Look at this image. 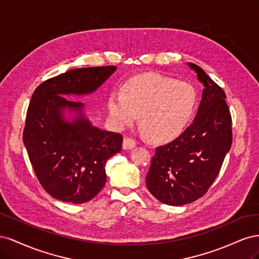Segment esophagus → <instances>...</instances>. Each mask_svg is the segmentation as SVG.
<instances>
[{
  "instance_id": "1",
  "label": "esophagus",
  "mask_w": 259,
  "mask_h": 259,
  "mask_svg": "<svg viewBox=\"0 0 259 259\" xmlns=\"http://www.w3.org/2000/svg\"><path fill=\"white\" fill-rule=\"evenodd\" d=\"M136 146V142L131 137H125L123 140V149L125 150H128V149L134 148Z\"/></svg>"
}]
</instances>
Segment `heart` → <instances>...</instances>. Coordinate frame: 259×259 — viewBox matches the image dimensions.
Segmentation results:
<instances>
[{"instance_id": "b5f03b06", "label": "heart", "mask_w": 259, "mask_h": 259, "mask_svg": "<svg viewBox=\"0 0 259 259\" xmlns=\"http://www.w3.org/2000/svg\"><path fill=\"white\" fill-rule=\"evenodd\" d=\"M197 95L191 85L158 73L132 77L123 86V95L113 94L108 111L117 126L132 125L140 114V127L153 140L177 136L194 110Z\"/></svg>"}]
</instances>
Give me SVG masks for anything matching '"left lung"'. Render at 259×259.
Returning a JSON list of instances; mask_svg holds the SVG:
<instances>
[{"instance_id":"obj_1","label":"left lung","mask_w":259,"mask_h":259,"mask_svg":"<svg viewBox=\"0 0 259 259\" xmlns=\"http://www.w3.org/2000/svg\"><path fill=\"white\" fill-rule=\"evenodd\" d=\"M189 66L205 88L197 116L175 140L155 148L146 177L153 197L174 206L207 192L232 144V120L224 90L199 66Z\"/></svg>"}]
</instances>
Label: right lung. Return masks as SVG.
Masks as SVG:
<instances>
[{
	"instance_id": "right-lung-1",
	"label": "right lung",
	"mask_w": 259,
	"mask_h": 259,
	"mask_svg": "<svg viewBox=\"0 0 259 259\" xmlns=\"http://www.w3.org/2000/svg\"><path fill=\"white\" fill-rule=\"evenodd\" d=\"M115 66L79 68L44 81L35 89L22 133L31 165L43 189L62 202L80 204L92 200L106 184V163L122 149L119 133L93 126L82 114L81 101L65 95L96 91ZM68 107L79 116L65 121Z\"/></svg>"
}]
</instances>
